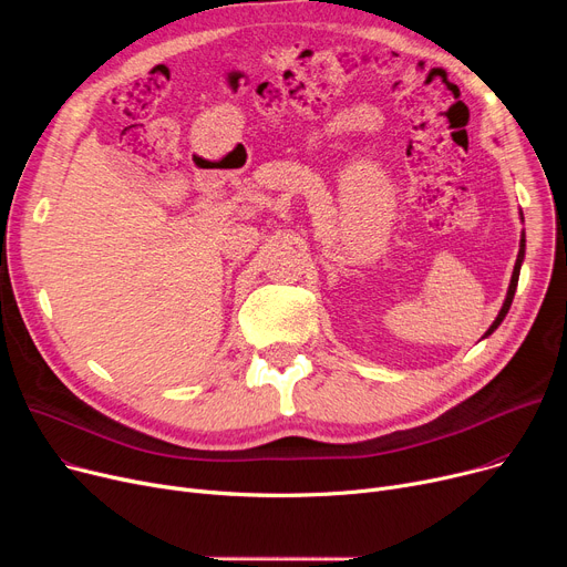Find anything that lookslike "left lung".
Instances as JSON below:
<instances>
[{
  "mask_svg": "<svg viewBox=\"0 0 567 567\" xmlns=\"http://www.w3.org/2000/svg\"><path fill=\"white\" fill-rule=\"evenodd\" d=\"M524 248H526V241H524V234H522L519 255H517V261H515V271H513V280H511V287H508V296H505V303H503V308H501L498 317L494 319V323H492L489 329H487L485 338H487V336H492V333L498 329V323L505 319V315H508V310H511V306H513V299H515V289H517V282H519V268H522V261H524Z\"/></svg>",
  "mask_w": 567,
  "mask_h": 567,
  "instance_id": "left-lung-1",
  "label": "left lung"
}]
</instances>
